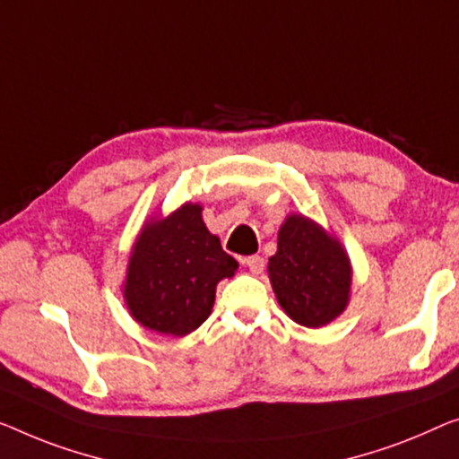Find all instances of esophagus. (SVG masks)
<instances>
[{
  "instance_id": "esophagus-1",
  "label": "esophagus",
  "mask_w": 459,
  "mask_h": 459,
  "mask_svg": "<svg viewBox=\"0 0 459 459\" xmlns=\"http://www.w3.org/2000/svg\"><path fill=\"white\" fill-rule=\"evenodd\" d=\"M243 264L247 265L251 273H262V272H264V265H265L264 257H259V255H249V257H245V259H243Z\"/></svg>"
}]
</instances>
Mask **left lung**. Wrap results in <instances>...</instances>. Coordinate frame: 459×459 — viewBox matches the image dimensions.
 <instances>
[{
	"label": "left lung",
	"mask_w": 459,
	"mask_h": 459,
	"mask_svg": "<svg viewBox=\"0 0 459 459\" xmlns=\"http://www.w3.org/2000/svg\"><path fill=\"white\" fill-rule=\"evenodd\" d=\"M270 282L282 309L307 327L336 319L348 303L351 264L342 245L309 218L292 214L278 232L268 264Z\"/></svg>",
	"instance_id": "1"
}]
</instances>
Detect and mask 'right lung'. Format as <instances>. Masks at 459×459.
I'll list each match as a JSON object with an SVG mask.
<instances>
[{
  "instance_id": "add662e5",
  "label": "right lung",
  "mask_w": 459,
  "mask_h": 459,
  "mask_svg": "<svg viewBox=\"0 0 459 459\" xmlns=\"http://www.w3.org/2000/svg\"><path fill=\"white\" fill-rule=\"evenodd\" d=\"M235 270V259L204 224L202 208L186 204L143 227L129 257L127 307L148 330L181 338L208 319L216 284Z\"/></svg>"
}]
</instances>
